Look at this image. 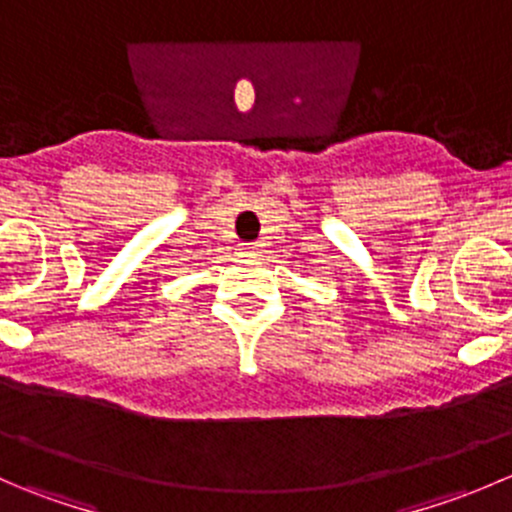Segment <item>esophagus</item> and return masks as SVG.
<instances>
[{
    "mask_svg": "<svg viewBox=\"0 0 512 512\" xmlns=\"http://www.w3.org/2000/svg\"><path fill=\"white\" fill-rule=\"evenodd\" d=\"M257 250H260V242H247V245H242V255L247 257L257 255Z\"/></svg>",
    "mask_w": 512,
    "mask_h": 512,
    "instance_id": "esophagus-1",
    "label": "esophagus"
}]
</instances>
